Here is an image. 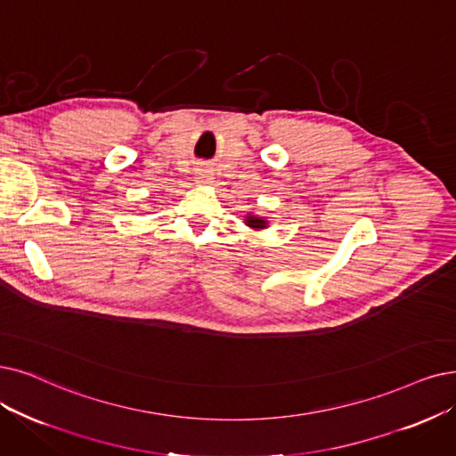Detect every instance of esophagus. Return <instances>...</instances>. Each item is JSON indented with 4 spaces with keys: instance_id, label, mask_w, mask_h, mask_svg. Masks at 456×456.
Here are the masks:
<instances>
[{
    "instance_id": "obj_1",
    "label": "esophagus",
    "mask_w": 456,
    "mask_h": 456,
    "mask_svg": "<svg viewBox=\"0 0 456 456\" xmlns=\"http://www.w3.org/2000/svg\"><path fill=\"white\" fill-rule=\"evenodd\" d=\"M196 179L200 181V183H208V181L211 179V170L208 167L196 168Z\"/></svg>"
}]
</instances>
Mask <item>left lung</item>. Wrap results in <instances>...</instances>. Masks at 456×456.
<instances>
[{
	"label": "left lung",
	"instance_id": "1",
	"mask_svg": "<svg viewBox=\"0 0 456 456\" xmlns=\"http://www.w3.org/2000/svg\"><path fill=\"white\" fill-rule=\"evenodd\" d=\"M245 224H247L248 228H252V230H264V228L269 226V221H267V218L260 216V215L248 213V215L245 216Z\"/></svg>",
	"mask_w": 456,
	"mask_h": 456
}]
</instances>
